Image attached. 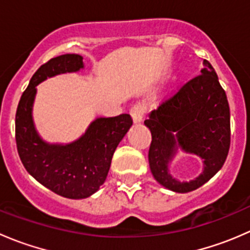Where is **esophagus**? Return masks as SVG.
<instances>
[{
	"mask_svg": "<svg viewBox=\"0 0 250 250\" xmlns=\"http://www.w3.org/2000/svg\"><path fill=\"white\" fill-rule=\"evenodd\" d=\"M130 116L133 117L134 122H140L144 117V113H145V106H144L141 103H135L129 110Z\"/></svg>",
	"mask_w": 250,
	"mask_h": 250,
	"instance_id": "1",
	"label": "esophagus"
}]
</instances>
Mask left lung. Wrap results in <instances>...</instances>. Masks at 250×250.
<instances>
[{"label":"left lung","mask_w":250,"mask_h":250,"mask_svg":"<svg viewBox=\"0 0 250 250\" xmlns=\"http://www.w3.org/2000/svg\"><path fill=\"white\" fill-rule=\"evenodd\" d=\"M204 69L178 88L152 111L145 125L151 130L148 163L156 180L175 192H188L206 184L225 163L230 150V107L218 75L208 60ZM176 132V137L172 135ZM180 146L205 161L204 173L190 183L167 174V162Z\"/></svg>","instance_id":"left-lung-1"}]
</instances>
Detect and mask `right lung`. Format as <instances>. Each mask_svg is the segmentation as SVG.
Segmentation results:
<instances>
[{
    "mask_svg": "<svg viewBox=\"0 0 250 250\" xmlns=\"http://www.w3.org/2000/svg\"><path fill=\"white\" fill-rule=\"evenodd\" d=\"M82 57L64 54L52 58L30 80L17 107L16 141L21 163L39 183L66 198H85L103 185L116 147L133 120L128 113L97 118L82 138L69 145H49L40 139L31 109L40 82L58 74L78 71Z\"/></svg>",
    "mask_w": 250,
    "mask_h": 250,
    "instance_id": "right-lung-1",
    "label": "right lung"
}]
</instances>
